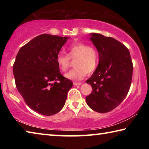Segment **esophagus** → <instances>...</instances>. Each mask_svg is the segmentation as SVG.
Instances as JSON below:
<instances>
[{"label": "esophagus", "mask_w": 149, "mask_h": 149, "mask_svg": "<svg viewBox=\"0 0 149 149\" xmlns=\"http://www.w3.org/2000/svg\"><path fill=\"white\" fill-rule=\"evenodd\" d=\"M82 84V83H79V82H74V85L75 86H77V85H81Z\"/></svg>", "instance_id": "obj_1"}]
</instances>
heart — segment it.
<instances>
[{
    "label": "heart",
    "instance_id": "obj_1",
    "mask_svg": "<svg viewBox=\"0 0 149 149\" xmlns=\"http://www.w3.org/2000/svg\"><path fill=\"white\" fill-rule=\"evenodd\" d=\"M70 60H74V69L65 74L67 79L80 81L87 75L94 72L99 64V54L94 47L82 42H75L68 49L67 55L59 52L56 61L62 72L68 69Z\"/></svg>",
    "mask_w": 149,
    "mask_h": 149
}]
</instances>
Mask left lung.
Here are the masks:
<instances>
[{"label":"left lung","instance_id":"1","mask_svg":"<svg viewBox=\"0 0 149 149\" xmlns=\"http://www.w3.org/2000/svg\"><path fill=\"white\" fill-rule=\"evenodd\" d=\"M90 35L99 52V61L86 81L93 91L85 100L92 110L107 113L117 107L129 92L133 63L129 50L120 41L99 33Z\"/></svg>","mask_w":149,"mask_h":149}]
</instances>
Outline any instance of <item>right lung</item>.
<instances>
[{"instance_id":"right-lung-1","label":"right lung","mask_w":149,"mask_h":149,"mask_svg":"<svg viewBox=\"0 0 149 149\" xmlns=\"http://www.w3.org/2000/svg\"><path fill=\"white\" fill-rule=\"evenodd\" d=\"M69 37L42 34L22 47L13 65L15 83L27 106L52 116L62 109L72 81L60 74L56 58Z\"/></svg>"}]
</instances>
